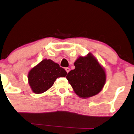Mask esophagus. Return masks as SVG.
I'll return each mask as SVG.
<instances>
[{
    "mask_svg": "<svg viewBox=\"0 0 134 134\" xmlns=\"http://www.w3.org/2000/svg\"><path fill=\"white\" fill-rule=\"evenodd\" d=\"M65 69L66 72H67V73H69V71H70V69H69V67H66V68H65Z\"/></svg>",
    "mask_w": 134,
    "mask_h": 134,
    "instance_id": "1",
    "label": "esophagus"
}]
</instances>
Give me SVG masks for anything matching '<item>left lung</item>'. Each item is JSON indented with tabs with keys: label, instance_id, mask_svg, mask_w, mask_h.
Listing matches in <instances>:
<instances>
[{
	"label": "left lung",
	"instance_id": "obj_1",
	"mask_svg": "<svg viewBox=\"0 0 134 134\" xmlns=\"http://www.w3.org/2000/svg\"><path fill=\"white\" fill-rule=\"evenodd\" d=\"M74 70L66 78L80 98L87 99L99 94L106 82V73L103 66L92 53L79 56L74 62Z\"/></svg>",
	"mask_w": 134,
	"mask_h": 134
}]
</instances>
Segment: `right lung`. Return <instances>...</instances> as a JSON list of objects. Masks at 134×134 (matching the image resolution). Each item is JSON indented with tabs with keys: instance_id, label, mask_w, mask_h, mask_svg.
<instances>
[{
	"instance_id": "1",
	"label": "right lung",
	"mask_w": 134,
	"mask_h": 134,
	"mask_svg": "<svg viewBox=\"0 0 134 134\" xmlns=\"http://www.w3.org/2000/svg\"><path fill=\"white\" fill-rule=\"evenodd\" d=\"M67 73L58 64L44 59L28 73V83L35 94H42L48 90L59 77H65Z\"/></svg>"
}]
</instances>
